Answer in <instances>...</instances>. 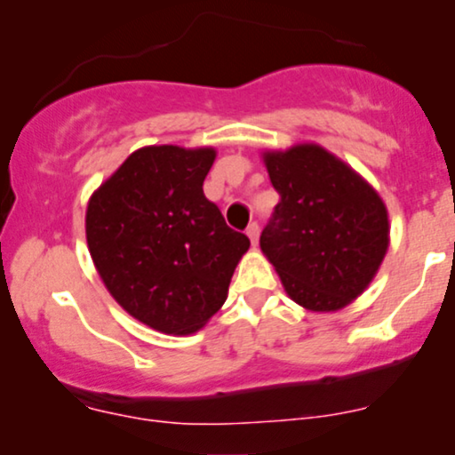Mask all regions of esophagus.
Listing matches in <instances>:
<instances>
[{
  "instance_id": "obj_1",
  "label": "esophagus",
  "mask_w": 455,
  "mask_h": 455,
  "mask_svg": "<svg viewBox=\"0 0 455 455\" xmlns=\"http://www.w3.org/2000/svg\"><path fill=\"white\" fill-rule=\"evenodd\" d=\"M259 233H260V227H259L257 222H252L248 228H245V235H248L250 242H252V245H257V242H259Z\"/></svg>"
}]
</instances>
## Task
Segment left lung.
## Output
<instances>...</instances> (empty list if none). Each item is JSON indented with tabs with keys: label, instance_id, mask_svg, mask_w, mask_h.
Returning <instances> with one entry per match:
<instances>
[{
	"label": "left lung",
	"instance_id": "8db88e82",
	"mask_svg": "<svg viewBox=\"0 0 455 455\" xmlns=\"http://www.w3.org/2000/svg\"><path fill=\"white\" fill-rule=\"evenodd\" d=\"M263 162L280 203L260 250L291 299L312 312L342 310L368 289L387 254L383 198L321 145L265 151Z\"/></svg>",
	"mask_w": 455,
	"mask_h": 455
}]
</instances>
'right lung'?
Listing matches in <instances>:
<instances>
[{"mask_svg": "<svg viewBox=\"0 0 455 455\" xmlns=\"http://www.w3.org/2000/svg\"><path fill=\"white\" fill-rule=\"evenodd\" d=\"M213 160V148L137 149L87 205V245L104 286L156 331L186 336L205 325L250 248L203 195Z\"/></svg>", "mask_w": 455, "mask_h": 455, "instance_id": "obj_1", "label": "right lung"}]
</instances>
